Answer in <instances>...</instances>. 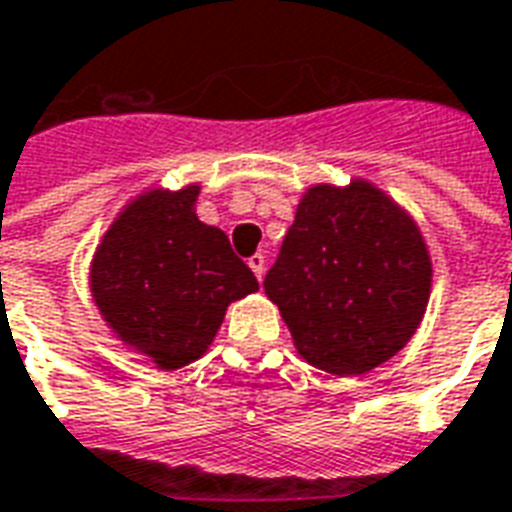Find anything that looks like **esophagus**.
<instances>
[{"mask_svg":"<svg viewBox=\"0 0 512 512\" xmlns=\"http://www.w3.org/2000/svg\"><path fill=\"white\" fill-rule=\"evenodd\" d=\"M246 263H249V268L255 271L257 279H263V274H266V255H260V252H255V255L249 257Z\"/></svg>","mask_w":512,"mask_h":512,"instance_id":"1","label":"esophagus"}]
</instances>
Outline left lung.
Instances as JSON below:
<instances>
[{
  "mask_svg": "<svg viewBox=\"0 0 512 512\" xmlns=\"http://www.w3.org/2000/svg\"><path fill=\"white\" fill-rule=\"evenodd\" d=\"M430 274L414 219L373 183L354 180L304 194L263 288L312 367L359 376L417 332Z\"/></svg>",
  "mask_w": 512,
  "mask_h": 512,
  "instance_id": "8db88e82",
  "label": "left lung"
}]
</instances>
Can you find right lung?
Instances as JSON below:
<instances>
[{"label":"right lung","mask_w":512,"mask_h":512,"mask_svg":"<svg viewBox=\"0 0 512 512\" xmlns=\"http://www.w3.org/2000/svg\"><path fill=\"white\" fill-rule=\"evenodd\" d=\"M200 186L153 189L106 230L90 268L104 321L161 370L200 359L230 301L257 290L227 235L197 219Z\"/></svg>","instance_id":"1"}]
</instances>
